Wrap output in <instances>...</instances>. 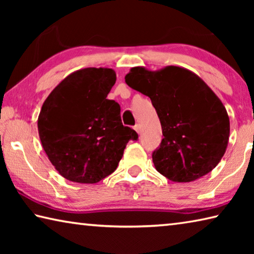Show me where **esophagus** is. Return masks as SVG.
Here are the masks:
<instances>
[{"mask_svg":"<svg viewBox=\"0 0 254 254\" xmlns=\"http://www.w3.org/2000/svg\"><path fill=\"white\" fill-rule=\"evenodd\" d=\"M134 130L136 131V133H140V130H141V127H140V126H139V124H135V126H134Z\"/></svg>","mask_w":254,"mask_h":254,"instance_id":"1","label":"esophagus"}]
</instances>
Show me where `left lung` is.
<instances>
[{
  "instance_id": "left-lung-1",
  "label": "left lung",
  "mask_w": 254,
  "mask_h": 254,
  "mask_svg": "<svg viewBox=\"0 0 254 254\" xmlns=\"http://www.w3.org/2000/svg\"><path fill=\"white\" fill-rule=\"evenodd\" d=\"M126 83L150 97L160 120L163 139L152 153L157 171L171 182L190 183L218 165L229 143L230 119L199 76L178 66L156 71L133 67Z\"/></svg>"
}]
</instances>
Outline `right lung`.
Masks as SVG:
<instances>
[{
	"label": "right lung",
	"mask_w": 254,
	"mask_h": 254,
	"mask_svg": "<svg viewBox=\"0 0 254 254\" xmlns=\"http://www.w3.org/2000/svg\"><path fill=\"white\" fill-rule=\"evenodd\" d=\"M117 80L111 68L76 70L42 104L38 131L55 169L70 182L95 184L117 169L137 134L121 121V107L107 100Z\"/></svg>",
	"instance_id": "add662e5"
}]
</instances>
